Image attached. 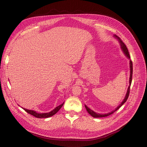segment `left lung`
I'll return each mask as SVG.
<instances>
[{"mask_svg": "<svg viewBox=\"0 0 147 147\" xmlns=\"http://www.w3.org/2000/svg\"><path fill=\"white\" fill-rule=\"evenodd\" d=\"M114 37L116 38L119 41V43H120V45H121V48L122 49L123 51L124 52V55H125L127 57H128V59H130V55H129V51H128V50L127 48L126 47V46L125 45V44H124L123 41L121 40V38H120L119 37H118L117 35H114ZM130 77H129V86L128 88H127V92H126V96L125 97H124V99H123V100L122 101V102L121 103V104H120L117 108L115 109V110H113L112 112H111L110 113H106V114H99L98 113H96L94 112V111H92V110H91L90 108H88V107L85 105L84 106H85V108L87 110V112H88L89 114H90L91 116L92 117L94 118H102V117H107V116H109V115H110L111 114L113 113L115 111H117L118 109H119L125 103V102H126L128 97H129V92H130V87H131V82H132V70H133V68H132V62L131 60H130Z\"/></svg>", "mask_w": 147, "mask_h": 147, "instance_id": "obj_1", "label": "left lung"}]
</instances>
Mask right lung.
<instances>
[{"instance_id":"add662e5","label":"right lung","mask_w":147,"mask_h":147,"mask_svg":"<svg viewBox=\"0 0 147 147\" xmlns=\"http://www.w3.org/2000/svg\"><path fill=\"white\" fill-rule=\"evenodd\" d=\"M64 103H63L62 104H61L60 105L56 107L53 109L52 111H51L50 112H48V113H38L37 112H35L34 110H28V109H23L26 112H28V113L30 114L33 115L34 117H36V118H48V117H50L53 115H54L55 114H56L58 111L61 109V108L63 107Z\"/></svg>"}]
</instances>
